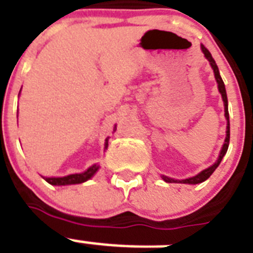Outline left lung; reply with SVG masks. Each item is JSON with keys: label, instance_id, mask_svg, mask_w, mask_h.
<instances>
[{"label": "left lung", "instance_id": "obj_1", "mask_svg": "<svg viewBox=\"0 0 253 253\" xmlns=\"http://www.w3.org/2000/svg\"><path fill=\"white\" fill-rule=\"evenodd\" d=\"M202 50H203L204 55H206V58L208 60H210L211 66H212V68H213V72H214V77H216V81L217 84H218V90H220L221 95H222V101H224V104H225V118L227 119V126H226V138H225V143L224 146H222V150H221L220 152V156H218V159H217V162L214 163L213 166L210 167V168L204 169L203 172H200L199 174H197L195 177H191V178H186V179H182V181H179V182L182 183H193V185H195V183H200L203 182V181H206L207 178H210L211 174L216 170V168L218 166H220L221 160H222V158H224V155L226 154L227 151V147H229V141H230V124H229V111H227V97H226V90H225V85H224V81H222V79H221L220 76V72H218V67H217L216 62H214V59L212 58V55H211V53L208 51V50L206 49V47L202 45ZM163 179L166 181V182H177V179H173V178H169V177H166L163 176Z\"/></svg>", "mask_w": 253, "mask_h": 253}]
</instances>
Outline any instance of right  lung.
<instances>
[{"label":"right lung","instance_id":"obj_1","mask_svg":"<svg viewBox=\"0 0 253 253\" xmlns=\"http://www.w3.org/2000/svg\"><path fill=\"white\" fill-rule=\"evenodd\" d=\"M108 146V139H106V145L104 147L107 149ZM98 170V166L97 164H94L91 166L90 168L85 170L84 173H77V174H70V176H66V177H43L46 182H49L50 185H74V183H81V182H85L87 179L90 178L93 176L94 173Z\"/></svg>","mask_w":253,"mask_h":253}]
</instances>
